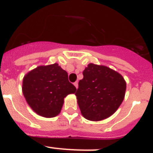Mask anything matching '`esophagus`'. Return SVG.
Listing matches in <instances>:
<instances>
[{
  "label": "esophagus",
  "instance_id": "obj_1",
  "mask_svg": "<svg viewBox=\"0 0 153 153\" xmlns=\"http://www.w3.org/2000/svg\"><path fill=\"white\" fill-rule=\"evenodd\" d=\"M74 86H75L76 88H78V82L77 81H76V82H74Z\"/></svg>",
  "mask_w": 153,
  "mask_h": 153
}]
</instances>
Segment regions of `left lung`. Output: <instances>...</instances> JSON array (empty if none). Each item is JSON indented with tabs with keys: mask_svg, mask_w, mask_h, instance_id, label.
<instances>
[{
	"mask_svg": "<svg viewBox=\"0 0 153 153\" xmlns=\"http://www.w3.org/2000/svg\"><path fill=\"white\" fill-rule=\"evenodd\" d=\"M83 75L75 93L82 115L92 121L106 119L123 102L126 91L124 79L113 69L92 63L85 68Z\"/></svg>",
	"mask_w": 153,
	"mask_h": 153,
	"instance_id": "1",
	"label": "left lung"
}]
</instances>
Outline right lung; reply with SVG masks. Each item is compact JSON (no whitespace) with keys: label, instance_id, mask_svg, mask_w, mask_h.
<instances>
[{"label":"right lung","instance_id":"1","mask_svg":"<svg viewBox=\"0 0 153 153\" xmlns=\"http://www.w3.org/2000/svg\"><path fill=\"white\" fill-rule=\"evenodd\" d=\"M76 91L66 71L57 63L38 66L29 72L22 81V93L29 105L37 114L48 118L56 117L64 98Z\"/></svg>","mask_w":153,"mask_h":153}]
</instances>
